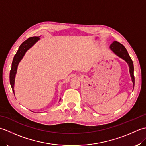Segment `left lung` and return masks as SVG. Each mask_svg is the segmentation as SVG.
<instances>
[{
	"instance_id": "obj_1",
	"label": "left lung",
	"mask_w": 146,
	"mask_h": 146,
	"mask_svg": "<svg viewBox=\"0 0 146 146\" xmlns=\"http://www.w3.org/2000/svg\"><path fill=\"white\" fill-rule=\"evenodd\" d=\"M110 48L111 50L115 54H116L117 56H119L121 58L123 59V60L127 61V63L129 64V66L130 68V73H131V76L132 77V82L135 83V78L134 76V64H133V62L131 58L130 57V56L128 53L127 51L126 48L122 45L120 44V42L117 41H113L110 44Z\"/></svg>"
}]
</instances>
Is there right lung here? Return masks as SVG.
Listing matches in <instances>:
<instances>
[{
	"label": "right lung",
	"mask_w": 146,
	"mask_h": 146,
	"mask_svg": "<svg viewBox=\"0 0 146 146\" xmlns=\"http://www.w3.org/2000/svg\"><path fill=\"white\" fill-rule=\"evenodd\" d=\"M39 39V37H32V38H29L26 40L25 41H24L21 46L19 48L18 50L16 52V54H15L13 61L12 63V67L11 70L10 71V75H9V78H10V83L12 87V90L14 91V80H15V73L17 71V65L19 63V61L22 60V58H23L25 52L28 50V49L31 47L34 44L38 41Z\"/></svg>",
	"instance_id": "obj_1"
}]
</instances>
